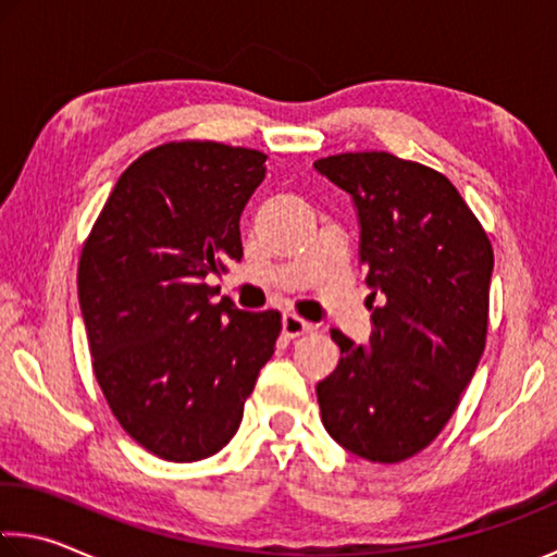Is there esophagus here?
<instances>
[{"instance_id":"esophagus-1","label":"esophagus","mask_w":557,"mask_h":557,"mask_svg":"<svg viewBox=\"0 0 557 557\" xmlns=\"http://www.w3.org/2000/svg\"><path fill=\"white\" fill-rule=\"evenodd\" d=\"M312 330V324L302 320V317L297 314H285L282 317V332H285V337H302V334H307Z\"/></svg>"}]
</instances>
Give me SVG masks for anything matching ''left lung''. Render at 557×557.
I'll use <instances>...</instances> for the list:
<instances>
[{"label": "left lung", "instance_id": "8db88e82", "mask_svg": "<svg viewBox=\"0 0 557 557\" xmlns=\"http://www.w3.org/2000/svg\"><path fill=\"white\" fill-rule=\"evenodd\" d=\"M314 168L355 200L374 307L369 344L332 330L342 359L317 384L322 423L374 463L423 451L456 411L488 332L493 247L456 185L386 151L337 153Z\"/></svg>", "mask_w": 557, "mask_h": 557}]
</instances>
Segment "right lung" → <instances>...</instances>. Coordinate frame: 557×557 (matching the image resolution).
<instances>
[{
  "mask_svg": "<svg viewBox=\"0 0 557 557\" xmlns=\"http://www.w3.org/2000/svg\"><path fill=\"white\" fill-rule=\"evenodd\" d=\"M268 156L171 140L138 156L78 258V302L96 382L123 431L175 463L218 454L282 330L243 312L206 277L243 260L240 215Z\"/></svg>",
  "mask_w": 557,
  "mask_h": 557,
  "instance_id": "obj_1",
  "label": "right lung"
}]
</instances>
